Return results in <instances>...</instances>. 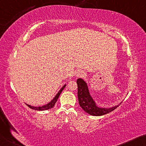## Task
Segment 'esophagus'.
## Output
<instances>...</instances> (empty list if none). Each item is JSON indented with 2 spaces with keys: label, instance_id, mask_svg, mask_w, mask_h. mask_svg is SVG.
Segmentation results:
<instances>
[{
  "label": "esophagus",
  "instance_id": "obj_1",
  "mask_svg": "<svg viewBox=\"0 0 146 146\" xmlns=\"http://www.w3.org/2000/svg\"><path fill=\"white\" fill-rule=\"evenodd\" d=\"M75 76L76 77H82L84 76V72L82 70H77L75 72Z\"/></svg>",
  "mask_w": 146,
  "mask_h": 146
}]
</instances>
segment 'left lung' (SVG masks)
Wrapping results in <instances>:
<instances>
[{
    "mask_svg": "<svg viewBox=\"0 0 146 146\" xmlns=\"http://www.w3.org/2000/svg\"><path fill=\"white\" fill-rule=\"evenodd\" d=\"M76 82L78 84V97L79 104L86 113L94 116H100L110 113L119 106V104L109 108L98 107L89 93L86 82L82 78L78 79Z\"/></svg>",
    "mask_w": 146,
    "mask_h": 146,
    "instance_id": "obj_1",
    "label": "left lung"
}]
</instances>
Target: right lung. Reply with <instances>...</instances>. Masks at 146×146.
<instances>
[{"label":"right lung","mask_w":146,"mask_h":146,"mask_svg":"<svg viewBox=\"0 0 146 146\" xmlns=\"http://www.w3.org/2000/svg\"><path fill=\"white\" fill-rule=\"evenodd\" d=\"M66 87V84L64 85V86L62 87L61 89H60L59 91L58 92V93L56 95V96H55L54 98H53V100H51V101L48 104H46V105H44V106H38V107H35V106H31V105H29L27 104V105L31 109H33L35 110H38V111H43V110H49V109H51L52 108L55 106L56 102L57 101V99L59 98V96H60V93H61V92L63 90L64 87Z\"/></svg>","instance_id":"1"}]
</instances>
